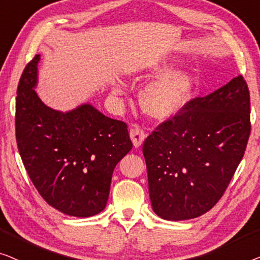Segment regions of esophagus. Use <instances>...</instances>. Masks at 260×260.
I'll use <instances>...</instances> for the list:
<instances>
[{"mask_svg":"<svg viewBox=\"0 0 260 260\" xmlns=\"http://www.w3.org/2000/svg\"><path fill=\"white\" fill-rule=\"evenodd\" d=\"M129 137L132 139V141H133L134 147L135 148H139L142 144H144L146 134H145V132L142 131L141 128H139V127L135 126V127H133V128L129 131Z\"/></svg>","mask_w":260,"mask_h":260,"instance_id":"obj_1","label":"esophagus"}]
</instances>
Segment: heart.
Returning <instances> with one entry per match:
<instances>
[{"mask_svg":"<svg viewBox=\"0 0 260 260\" xmlns=\"http://www.w3.org/2000/svg\"><path fill=\"white\" fill-rule=\"evenodd\" d=\"M170 66L161 62L148 68V72L162 73ZM193 89V78L187 71L177 69L161 74L149 81L140 92L139 101L146 115L155 120L173 118L185 107ZM112 93L121 94L120 87L114 86Z\"/></svg>","mask_w":260,"mask_h":260,"instance_id":"b5f03b06","label":"heart"}]
</instances>
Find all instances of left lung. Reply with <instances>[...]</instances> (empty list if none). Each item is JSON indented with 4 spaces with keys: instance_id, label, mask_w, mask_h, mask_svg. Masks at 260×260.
<instances>
[{
    "instance_id": "8db88e82",
    "label": "left lung",
    "mask_w": 260,
    "mask_h": 260,
    "mask_svg": "<svg viewBox=\"0 0 260 260\" xmlns=\"http://www.w3.org/2000/svg\"><path fill=\"white\" fill-rule=\"evenodd\" d=\"M250 131V93L241 75L160 125L142 147L155 214L179 221L211 210L243 159Z\"/></svg>"
}]
</instances>
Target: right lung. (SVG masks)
I'll list each match as a JSON object with an SVG mask.
<instances>
[{"label":"right lung","mask_w":260,"mask_h":260,"mask_svg":"<svg viewBox=\"0 0 260 260\" xmlns=\"http://www.w3.org/2000/svg\"><path fill=\"white\" fill-rule=\"evenodd\" d=\"M38 54L22 73L16 98V141L42 198L73 217L98 214L107 204L113 171L132 144L125 122L92 104L57 111L42 101Z\"/></svg>","instance_id":"right-lung-1"}]
</instances>
